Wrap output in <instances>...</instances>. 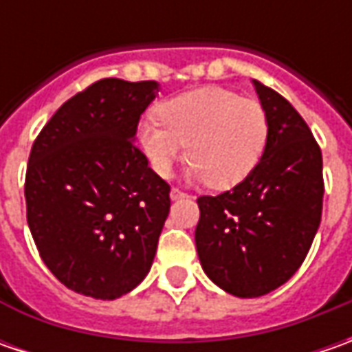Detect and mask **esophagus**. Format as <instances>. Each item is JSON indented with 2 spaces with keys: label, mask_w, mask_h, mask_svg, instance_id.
Segmentation results:
<instances>
[{
  "label": "esophagus",
  "mask_w": 352,
  "mask_h": 352,
  "mask_svg": "<svg viewBox=\"0 0 352 352\" xmlns=\"http://www.w3.org/2000/svg\"><path fill=\"white\" fill-rule=\"evenodd\" d=\"M170 197H172V201H176V199H184V197H188V194H184L182 190H178V188H172Z\"/></svg>",
  "instance_id": "obj_1"
}]
</instances>
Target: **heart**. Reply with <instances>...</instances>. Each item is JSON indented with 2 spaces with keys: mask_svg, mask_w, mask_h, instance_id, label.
Segmentation results:
<instances>
[{
  "mask_svg": "<svg viewBox=\"0 0 352 352\" xmlns=\"http://www.w3.org/2000/svg\"><path fill=\"white\" fill-rule=\"evenodd\" d=\"M158 116L144 117L137 127V142L151 168L168 178L186 144L188 176L229 190L241 184L264 155L268 116L263 103L241 98L219 86L190 89L158 107Z\"/></svg>",
  "mask_w": 352,
  "mask_h": 352,
  "instance_id": "obj_1",
  "label": "heart"
}]
</instances>
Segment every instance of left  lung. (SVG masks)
Returning a JSON list of instances; mask_svg holds the SVG:
<instances>
[{
  "label": "left lung",
  "instance_id": "1",
  "mask_svg": "<svg viewBox=\"0 0 352 352\" xmlns=\"http://www.w3.org/2000/svg\"><path fill=\"white\" fill-rule=\"evenodd\" d=\"M268 116L256 168L233 190L197 197L196 249L204 272L236 298H258L302 266L321 223V148L278 91L252 80Z\"/></svg>",
  "mask_w": 352,
  "mask_h": 352
}]
</instances>
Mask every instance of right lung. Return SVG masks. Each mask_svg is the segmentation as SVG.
I'll list each match as a JSON object with an SVG mask.
<instances>
[{"label":"right lung","mask_w":352,"mask_h":352,"mask_svg":"<svg viewBox=\"0 0 352 352\" xmlns=\"http://www.w3.org/2000/svg\"><path fill=\"white\" fill-rule=\"evenodd\" d=\"M158 84L103 78L50 117L33 142L27 223L70 290L116 300L141 284L170 211V186L135 144Z\"/></svg>","instance_id":"right-lung-1"}]
</instances>
